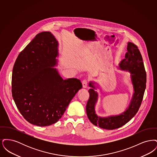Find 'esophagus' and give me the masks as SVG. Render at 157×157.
I'll return each mask as SVG.
<instances>
[{"instance_id": "esophagus-1", "label": "esophagus", "mask_w": 157, "mask_h": 157, "mask_svg": "<svg viewBox=\"0 0 157 157\" xmlns=\"http://www.w3.org/2000/svg\"><path fill=\"white\" fill-rule=\"evenodd\" d=\"M82 87L83 88H87V87H88V82L86 81V80H83L82 81Z\"/></svg>"}]
</instances>
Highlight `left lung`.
<instances>
[{"label":"left lung","instance_id":"left-lung-1","mask_svg":"<svg viewBox=\"0 0 157 157\" xmlns=\"http://www.w3.org/2000/svg\"><path fill=\"white\" fill-rule=\"evenodd\" d=\"M127 45L125 59L122 60L117 67L118 69L130 73V82L132 85L133 93L126 109L119 115L104 117L98 116L95 111L99 98L97 90L99 89L101 92L102 90L97 82L92 81L89 83L90 89L88 90L90 98L86 106V114L91 123L101 128L112 130L123 126L134 117L142 102L147 82L142 56L135 44L128 42Z\"/></svg>","mask_w":157,"mask_h":157}]
</instances>
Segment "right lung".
Returning a JSON list of instances; mask_svg holds the SVG:
<instances>
[{
	"label": "right lung",
	"instance_id": "1",
	"mask_svg": "<svg viewBox=\"0 0 157 157\" xmlns=\"http://www.w3.org/2000/svg\"><path fill=\"white\" fill-rule=\"evenodd\" d=\"M59 43L50 32L38 33L18 55L12 77L15 104L29 123L46 127L59 120L82 88L76 78L63 79L58 65Z\"/></svg>",
	"mask_w": 157,
	"mask_h": 157
}]
</instances>
